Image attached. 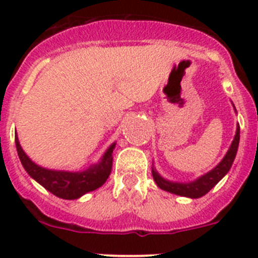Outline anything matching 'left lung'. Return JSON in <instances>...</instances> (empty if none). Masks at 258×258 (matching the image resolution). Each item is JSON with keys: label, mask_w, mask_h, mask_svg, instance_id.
I'll return each mask as SVG.
<instances>
[{"label": "left lung", "mask_w": 258, "mask_h": 258, "mask_svg": "<svg viewBox=\"0 0 258 258\" xmlns=\"http://www.w3.org/2000/svg\"><path fill=\"white\" fill-rule=\"evenodd\" d=\"M232 106H234V104H232ZM234 109H235V106H234ZM239 140H240V127H239L238 124L234 141L231 142L226 155L223 156V159L220 161V164H217V165L214 166L212 170H209L208 173L200 175L199 178L194 179V181L191 182L168 181V179L163 178V177L156 172V169H155L154 166H152V177H154L155 183H156L161 190L175 194V195H179V197L191 198V199H198V198L204 197V195H206L207 192H209V191H211L230 170L232 163H234V159H235L236 156V152H238Z\"/></svg>", "instance_id": "1"}]
</instances>
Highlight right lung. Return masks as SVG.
Instances as JSON below:
<instances>
[{"label":"right lung","instance_id":"right-lung-1","mask_svg":"<svg viewBox=\"0 0 258 258\" xmlns=\"http://www.w3.org/2000/svg\"><path fill=\"white\" fill-rule=\"evenodd\" d=\"M15 145L23 168L36 182L54 194L55 197L66 200H75L90 191L103 186L112 169V152L116 143L109 146L102 156L101 161L90 165L83 172H68V170H52L40 166L32 161L23 151L18 136L15 134Z\"/></svg>","mask_w":258,"mask_h":258}]
</instances>
